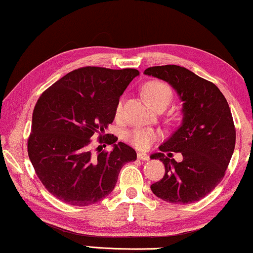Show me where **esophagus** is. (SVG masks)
Listing matches in <instances>:
<instances>
[{
  "label": "esophagus",
  "mask_w": 253,
  "mask_h": 253,
  "mask_svg": "<svg viewBox=\"0 0 253 253\" xmlns=\"http://www.w3.org/2000/svg\"><path fill=\"white\" fill-rule=\"evenodd\" d=\"M137 158L139 159V160H143V161H146V160H148V159H150V157H148L147 154H145V153H137Z\"/></svg>",
  "instance_id": "esophagus-1"
}]
</instances>
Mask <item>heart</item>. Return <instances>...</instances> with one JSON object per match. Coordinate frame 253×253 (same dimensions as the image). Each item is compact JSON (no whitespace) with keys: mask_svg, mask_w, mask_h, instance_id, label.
Masks as SVG:
<instances>
[{"mask_svg":"<svg viewBox=\"0 0 253 253\" xmlns=\"http://www.w3.org/2000/svg\"><path fill=\"white\" fill-rule=\"evenodd\" d=\"M143 93L147 102L154 108H158L160 106L167 107L172 99V91L170 86L160 81L148 82L144 86ZM122 108L123 100L121 99L116 106V116L121 115ZM159 137H160V132L152 129H133L126 134V140L130 144H132L134 147L139 148V150H147Z\"/></svg>","mask_w":253,"mask_h":253,"instance_id":"heart-1","label":"heart"}]
</instances>
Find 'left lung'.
Wrapping results in <instances>:
<instances>
[{
    "instance_id": "left-lung-1",
    "label": "left lung",
    "mask_w": 253,
    "mask_h": 253,
    "mask_svg": "<svg viewBox=\"0 0 253 253\" xmlns=\"http://www.w3.org/2000/svg\"><path fill=\"white\" fill-rule=\"evenodd\" d=\"M144 74L167 82L183 101L181 126L159 147L160 153L151 155L166 169L152 192L171 204L198 202L222 181L234 153L236 130L229 105L216 85L179 65L151 67ZM171 151H179L183 160L170 159Z\"/></svg>"
}]
</instances>
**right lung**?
I'll use <instances>...</instances> for the list:
<instances>
[{
    "label": "right lung",
    "instance_id": "1",
    "mask_svg": "<svg viewBox=\"0 0 253 253\" xmlns=\"http://www.w3.org/2000/svg\"><path fill=\"white\" fill-rule=\"evenodd\" d=\"M139 75L136 69L84 67L48 87L36 103L27 153L44 188L72 206H88L115 188L120 170L137 159L136 151L105 130L113 123L120 96ZM113 144L94 156L93 134Z\"/></svg>",
    "mask_w": 253,
    "mask_h": 253
}]
</instances>
